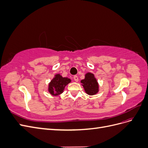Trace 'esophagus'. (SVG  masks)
I'll use <instances>...</instances> for the list:
<instances>
[{"label": "esophagus", "mask_w": 148, "mask_h": 148, "mask_svg": "<svg viewBox=\"0 0 148 148\" xmlns=\"http://www.w3.org/2000/svg\"><path fill=\"white\" fill-rule=\"evenodd\" d=\"M73 79H74V80H75V82H78V77H77V75H75V76H74V77H73Z\"/></svg>", "instance_id": "1"}]
</instances>
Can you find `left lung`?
I'll return each mask as SVG.
<instances>
[{
  "label": "left lung",
  "mask_w": 148,
  "mask_h": 148,
  "mask_svg": "<svg viewBox=\"0 0 148 148\" xmlns=\"http://www.w3.org/2000/svg\"><path fill=\"white\" fill-rule=\"evenodd\" d=\"M81 83L84 91L89 95H95L99 91V85L95 76L91 73L85 75V78L82 79Z\"/></svg>",
  "instance_id": "1"
}]
</instances>
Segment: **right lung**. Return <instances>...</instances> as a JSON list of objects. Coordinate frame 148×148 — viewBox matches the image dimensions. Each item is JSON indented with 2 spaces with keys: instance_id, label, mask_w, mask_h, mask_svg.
<instances>
[{
  "instance_id": "add662e5",
  "label": "right lung",
  "mask_w": 148,
  "mask_h": 148,
  "mask_svg": "<svg viewBox=\"0 0 148 148\" xmlns=\"http://www.w3.org/2000/svg\"><path fill=\"white\" fill-rule=\"evenodd\" d=\"M70 82V78H63L60 75L57 74L49 84V92L53 96L59 95L63 92L66 85Z\"/></svg>"
}]
</instances>
